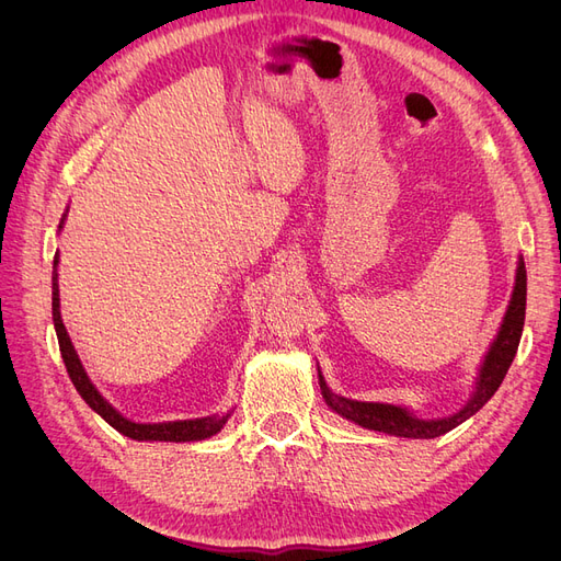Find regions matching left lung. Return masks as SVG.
I'll return each mask as SVG.
<instances>
[{
	"mask_svg": "<svg viewBox=\"0 0 561 561\" xmlns=\"http://www.w3.org/2000/svg\"><path fill=\"white\" fill-rule=\"evenodd\" d=\"M524 313H526V268L524 262L519 260L517 264V278H515V290L511 307L505 311L503 325L491 344L486 358L480 369V379L478 386H474V393L470 402L463 407L461 412H456L445 419H416L404 407L396 404H383V402H358V400H348L342 396H334L328 388L325 379L318 371V381L322 398L332 407L336 414H342L344 419L358 423L363 428L369 431H379L388 435H398V437H414V439H433L449 433L451 428L461 426L466 419H470L474 412H480L491 400V396L496 393L499 386L503 383L507 369L513 365V358L519 346V336L524 328Z\"/></svg>",
	"mask_w": 561,
	"mask_h": 561,
	"instance_id": "obj_1",
	"label": "left lung"
}]
</instances>
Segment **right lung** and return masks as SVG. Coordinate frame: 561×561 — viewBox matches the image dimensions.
<instances>
[{"instance_id": "obj_1", "label": "right lung", "mask_w": 561, "mask_h": 561, "mask_svg": "<svg viewBox=\"0 0 561 561\" xmlns=\"http://www.w3.org/2000/svg\"><path fill=\"white\" fill-rule=\"evenodd\" d=\"M62 227V222H60ZM54 264L58 266V252L54 257ZM54 325L60 344L62 363L67 367V375H70L79 396L87 400L93 412L103 416L112 428H116L122 435L133 439H159V443H194V439H206L215 433L222 431L229 414L222 416H203V419H186V421H168V423H135L126 416L118 414L114 407L98 393V388L91 383V379L83 371V365L79 355L70 342V334H67L62 318H60V290H58V268H54Z\"/></svg>"}]
</instances>
